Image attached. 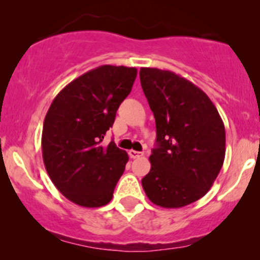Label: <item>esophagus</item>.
<instances>
[{"instance_id": "34e87169", "label": "esophagus", "mask_w": 260, "mask_h": 260, "mask_svg": "<svg viewBox=\"0 0 260 260\" xmlns=\"http://www.w3.org/2000/svg\"><path fill=\"white\" fill-rule=\"evenodd\" d=\"M128 154H129V156L132 157V159H137V157H140L143 156V153H140V151H136V150H129L128 151Z\"/></svg>"}]
</instances>
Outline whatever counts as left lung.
Returning a JSON list of instances; mask_svg holds the SVG:
<instances>
[{"label": "left lung", "mask_w": 260, "mask_h": 260, "mask_svg": "<svg viewBox=\"0 0 260 260\" xmlns=\"http://www.w3.org/2000/svg\"><path fill=\"white\" fill-rule=\"evenodd\" d=\"M139 77L156 123L142 186L159 207H186L207 194L222 168L223 122L208 95L183 77L157 68H140Z\"/></svg>", "instance_id": "1"}]
</instances>
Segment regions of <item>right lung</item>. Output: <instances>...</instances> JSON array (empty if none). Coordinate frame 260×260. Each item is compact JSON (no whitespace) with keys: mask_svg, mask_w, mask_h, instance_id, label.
I'll use <instances>...</instances> for the list:
<instances>
[{"mask_svg":"<svg viewBox=\"0 0 260 260\" xmlns=\"http://www.w3.org/2000/svg\"><path fill=\"white\" fill-rule=\"evenodd\" d=\"M137 68L100 66L66 85L44 121L41 148L56 188L80 207L99 208L112 199L128 161L113 142L103 147L116 111L128 96Z\"/></svg>","mask_w":260,"mask_h":260,"instance_id":"right-lung-1","label":"right lung"}]
</instances>
